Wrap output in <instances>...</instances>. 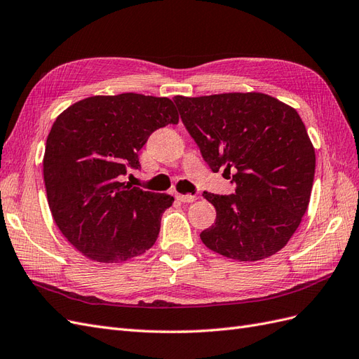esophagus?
<instances>
[{"mask_svg":"<svg viewBox=\"0 0 359 359\" xmlns=\"http://www.w3.org/2000/svg\"><path fill=\"white\" fill-rule=\"evenodd\" d=\"M180 202H186V203H190V202H194L198 199V196H193V194H181V193H177L175 196Z\"/></svg>","mask_w":359,"mask_h":359,"instance_id":"obj_1","label":"esophagus"}]
</instances>
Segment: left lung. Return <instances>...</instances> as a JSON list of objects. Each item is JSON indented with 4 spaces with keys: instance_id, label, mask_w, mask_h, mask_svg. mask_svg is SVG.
<instances>
[{
    "instance_id": "8db88e82",
    "label": "left lung",
    "mask_w": 359,
    "mask_h": 359,
    "mask_svg": "<svg viewBox=\"0 0 359 359\" xmlns=\"http://www.w3.org/2000/svg\"><path fill=\"white\" fill-rule=\"evenodd\" d=\"M173 102L206 165L223 169L236 186L227 196L203 191L217 217L202 243L241 262L276 255L307 211L316 168L298 112L262 93L177 95Z\"/></svg>"
}]
</instances>
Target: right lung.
<instances>
[{
	"mask_svg": "<svg viewBox=\"0 0 359 359\" xmlns=\"http://www.w3.org/2000/svg\"><path fill=\"white\" fill-rule=\"evenodd\" d=\"M177 123L172 100L135 93L88 97L55 119L43 158L48 202L58 229L82 255L118 264L154 245L173 198L132 187L123 177L140 169L139 151L151 133Z\"/></svg>",
	"mask_w": 359,
	"mask_h": 359,
	"instance_id": "obj_1",
	"label": "right lung"
}]
</instances>
